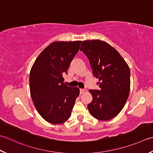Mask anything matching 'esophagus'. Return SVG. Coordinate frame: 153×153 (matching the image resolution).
<instances>
[{
	"instance_id": "1",
	"label": "esophagus",
	"mask_w": 153,
	"mask_h": 153,
	"mask_svg": "<svg viewBox=\"0 0 153 153\" xmlns=\"http://www.w3.org/2000/svg\"><path fill=\"white\" fill-rule=\"evenodd\" d=\"M86 91L85 89H80V94H83Z\"/></svg>"
}]
</instances>
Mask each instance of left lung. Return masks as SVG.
<instances>
[{"instance_id":"8db88e82","label":"left lung","mask_w":153,"mask_h":153,"mask_svg":"<svg viewBox=\"0 0 153 153\" xmlns=\"http://www.w3.org/2000/svg\"><path fill=\"white\" fill-rule=\"evenodd\" d=\"M79 50L88 58L100 88L89 91L93 97L88 105L89 111L99 120H110L120 113L129 95V67L120 53L104 41L84 40Z\"/></svg>"}]
</instances>
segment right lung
<instances>
[{
    "label": "right lung",
    "mask_w": 153,
    "mask_h": 153,
    "mask_svg": "<svg viewBox=\"0 0 153 153\" xmlns=\"http://www.w3.org/2000/svg\"><path fill=\"white\" fill-rule=\"evenodd\" d=\"M82 42H53L40 53L30 70V91L33 103L42 117L50 123L66 121L79 95V89L65 85L63 76Z\"/></svg>",
    "instance_id": "add662e5"
}]
</instances>
